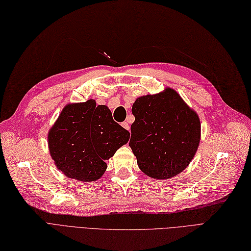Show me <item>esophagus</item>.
I'll list each match as a JSON object with an SVG mask.
<instances>
[{
  "instance_id": "obj_1",
  "label": "esophagus",
  "mask_w": 251,
  "mask_h": 251,
  "mask_svg": "<svg viewBox=\"0 0 251 251\" xmlns=\"http://www.w3.org/2000/svg\"><path fill=\"white\" fill-rule=\"evenodd\" d=\"M123 126H124L126 129H128V128H129V125L127 124V122H126V123H123Z\"/></svg>"
}]
</instances>
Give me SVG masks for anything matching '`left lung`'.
<instances>
[{
    "instance_id": "1",
    "label": "left lung",
    "mask_w": 251,
    "mask_h": 251,
    "mask_svg": "<svg viewBox=\"0 0 251 251\" xmlns=\"http://www.w3.org/2000/svg\"><path fill=\"white\" fill-rule=\"evenodd\" d=\"M129 146L140 170L154 179L183 172L201 142V120L172 88L138 98Z\"/></svg>"
}]
</instances>
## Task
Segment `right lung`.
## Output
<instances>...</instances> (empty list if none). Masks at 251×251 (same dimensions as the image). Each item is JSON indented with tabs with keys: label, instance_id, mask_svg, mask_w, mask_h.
<instances>
[{
	"label": "right lung",
	"instance_id": "right-lung-1",
	"mask_svg": "<svg viewBox=\"0 0 251 251\" xmlns=\"http://www.w3.org/2000/svg\"><path fill=\"white\" fill-rule=\"evenodd\" d=\"M128 139L129 133L114 122L110 109L97 106L94 100L67 103L48 134L50 154L58 170L82 183L100 178L106 161Z\"/></svg>",
	"mask_w": 251,
	"mask_h": 251
}]
</instances>
